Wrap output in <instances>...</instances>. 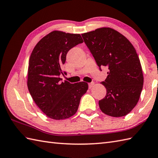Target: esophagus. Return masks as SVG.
Wrapping results in <instances>:
<instances>
[{"label": "esophagus", "mask_w": 158, "mask_h": 158, "mask_svg": "<svg viewBox=\"0 0 158 158\" xmlns=\"http://www.w3.org/2000/svg\"><path fill=\"white\" fill-rule=\"evenodd\" d=\"M94 85V82H91V83H89V89H91V88H93V86Z\"/></svg>", "instance_id": "obj_1"}]
</instances>
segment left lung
<instances>
[{
  "mask_svg": "<svg viewBox=\"0 0 158 158\" xmlns=\"http://www.w3.org/2000/svg\"><path fill=\"white\" fill-rule=\"evenodd\" d=\"M82 36L97 65L109 69L107 78L101 83L107 90L106 97L99 101L101 110L110 116H124L137 104L143 85L135 47L124 35L110 27H100Z\"/></svg>",
  "mask_w": 158,
  "mask_h": 158,
  "instance_id": "left-lung-1",
  "label": "left lung"
}]
</instances>
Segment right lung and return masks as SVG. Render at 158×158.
Here are the masks:
<instances>
[{
    "instance_id": "add662e5",
    "label": "right lung",
    "mask_w": 158,
    "mask_h": 158,
    "mask_svg": "<svg viewBox=\"0 0 158 158\" xmlns=\"http://www.w3.org/2000/svg\"><path fill=\"white\" fill-rule=\"evenodd\" d=\"M79 34L55 30L44 36L34 47L29 59L27 85L35 103L49 118L64 120L74 115L88 84L61 82L68 52L82 43ZM64 73H66L64 72Z\"/></svg>"
}]
</instances>
